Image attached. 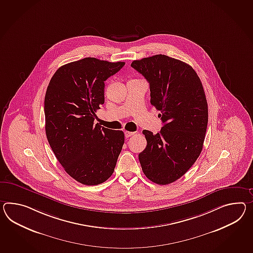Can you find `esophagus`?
<instances>
[{
	"label": "esophagus",
	"mask_w": 253,
	"mask_h": 253,
	"mask_svg": "<svg viewBox=\"0 0 253 253\" xmlns=\"http://www.w3.org/2000/svg\"><path fill=\"white\" fill-rule=\"evenodd\" d=\"M134 133H135V132H133V131H128V130H125V131H124V135H125L126 138H129L130 136L133 135Z\"/></svg>",
	"instance_id": "obj_1"
}]
</instances>
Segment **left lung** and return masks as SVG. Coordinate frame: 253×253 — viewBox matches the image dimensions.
Wrapping results in <instances>:
<instances>
[{
	"mask_svg": "<svg viewBox=\"0 0 253 253\" xmlns=\"http://www.w3.org/2000/svg\"><path fill=\"white\" fill-rule=\"evenodd\" d=\"M150 85L151 104L160 111V132L143 129L146 148L139 154L142 172L158 185L183 176L203 149L209 110L202 83L185 62L165 55L134 60L130 65Z\"/></svg>",
	"mask_w": 253,
	"mask_h": 253,
	"instance_id": "8db88e82",
	"label": "left lung"
}]
</instances>
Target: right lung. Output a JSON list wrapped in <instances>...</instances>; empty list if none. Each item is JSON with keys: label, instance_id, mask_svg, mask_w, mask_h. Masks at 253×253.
Segmentation results:
<instances>
[{"label": "right lung", "instance_id": "1", "mask_svg": "<svg viewBox=\"0 0 253 253\" xmlns=\"http://www.w3.org/2000/svg\"><path fill=\"white\" fill-rule=\"evenodd\" d=\"M124 65L86 57L58 68L47 86V141L65 171L83 185L110 178L122 152L124 131L101 127L94 120L104 103V81Z\"/></svg>", "mask_w": 253, "mask_h": 253}]
</instances>
